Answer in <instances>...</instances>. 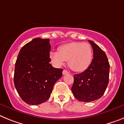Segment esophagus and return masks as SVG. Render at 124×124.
I'll list each match as a JSON object with an SVG mask.
<instances>
[{
  "instance_id": "esophagus-1",
  "label": "esophagus",
  "mask_w": 124,
  "mask_h": 124,
  "mask_svg": "<svg viewBox=\"0 0 124 124\" xmlns=\"http://www.w3.org/2000/svg\"><path fill=\"white\" fill-rule=\"evenodd\" d=\"M62 73H63V75H66V74H68V73H69V72H68L67 70H63V72H62Z\"/></svg>"
}]
</instances>
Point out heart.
Masks as SVG:
<instances>
[{
	"mask_svg": "<svg viewBox=\"0 0 124 124\" xmlns=\"http://www.w3.org/2000/svg\"><path fill=\"white\" fill-rule=\"evenodd\" d=\"M93 49L87 43L72 42L61 46L59 51H51L49 58L57 67L62 66L68 61L70 68L76 72L86 70L93 59Z\"/></svg>",
	"mask_w": 124,
	"mask_h": 124,
	"instance_id": "obj_1",
	"label": "heart"
}]
</instances>
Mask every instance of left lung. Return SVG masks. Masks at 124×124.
I'll return each mask as SVG.
<instances>
[{"instance_id":"left-lung-1","label":"left lung","mask_w":124,"mask_h":124,"mask_svg":"<svg viewBox=\"0 0 124 124\" xmlns=\"http://www.w3.org/2000/svg\"><path fill=\"white\" fill-rule=\"evenodd\" d=\"M93 50V59L83 72L73 75V96L82 102H91L102 97L109 83V65L106 54L96 44L89 40Z\"/></svg>"}]
</instances>
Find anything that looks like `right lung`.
I'll use <instances>...</instances> for the list:
<instances>
[{"label":"right lung","instance_id":"add662e5","mask_svg":"<svg viewBox=\"0 0 124 124\" xmlns=\"http://www.w3.org/2000/svg\"><path fill=\"white\" fill-rule=\"evenodd\" d=\"M49 39H33L20 49L16 59L14 85L24 102L30 105L43 103L50 98L54 84L62 76V69L49 63Z\"/></svg>","mask_w":124,"mask_h":124}]
</instances>
